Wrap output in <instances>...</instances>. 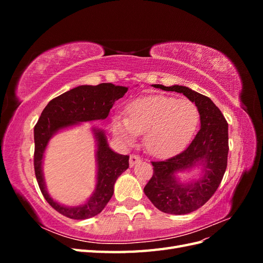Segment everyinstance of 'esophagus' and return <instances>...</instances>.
<instances>
[{"label": "esophagus", "mask_w": 263, "mask_h": 263, "mask_svg": "<svg viewBox=\"0 0 263 263\" xmlns=\"http://www.w3.org/2000/svg\"><path fill=\"white\" fill-rule=\"evenodd\" d=\"M141 160V158L138 155H132L129 157V165L134 166L136 163H138Z\"/></svg>", "instance_id": "obj_1"}]
</instances>
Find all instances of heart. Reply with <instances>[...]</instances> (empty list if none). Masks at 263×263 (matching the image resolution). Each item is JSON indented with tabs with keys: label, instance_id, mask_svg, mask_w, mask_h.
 Listing matches in <instances>:
<instances>
[{
	"label": "heart",
	"instance_id": "obj_1",
	"mask_svg": "<svg viewBox=\"0 0 263 263\" xmlns=\"http://www.w3.org/2000/svg\"><path fill=\"white\" fill-rule=\"evenodd\" d=\"M198 110L193 102L163 95L134 101L127 117L113 118L114 133L126 144L146 134L145 145L150 154L165 157L184 147L196 129Z\"/></svg>",
	"mask_w": 263,
	"mask_h": 263
}]
</instances>
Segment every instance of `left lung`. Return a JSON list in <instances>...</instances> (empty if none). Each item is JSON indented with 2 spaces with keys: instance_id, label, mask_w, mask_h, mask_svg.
<instances>
[{
  "instance_id": "8db88e82",
  "label": "left lung",
  "mask_w": 263,
  "mask_h": 263,
  "mask_svg": "<svg viewBox=\"0 0 263 263\" xmlns=\"http://www.w3.org/2000/svg\"><path fill=\"white\" fill-rule=\"evenodd\" d=\"M164 91L184 94L194 102L201 117V129L179 155L163 161H153V177L144 192L156 208L163 213L184 215L200 209L216 192L227 168L228 124L212 100L186 86L154 84ZM202 165L204 176L182 185L174 176L177 172Z\"/></svg>"
}]
</instances>
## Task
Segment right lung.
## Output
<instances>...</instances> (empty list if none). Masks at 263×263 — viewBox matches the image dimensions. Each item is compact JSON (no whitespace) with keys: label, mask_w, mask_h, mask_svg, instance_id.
Masks as SVG:
<instances>
[{"label":"right lung","mask_w":263,"mask_h":263,"mask_svg":"<svg viewBox=\"0 0 263 263\" xmlns=\"http://www.w3.org/2000/svg\"><path fill=\"white\" fill-rule=\"evenodd\" d=\"M128 87L101 83L80 85L52 99L44 108L34 128V168L39 189L52 209L71 219H86L100 214L114 193L117 178L128 169L129 156L114 153L107 145L104 133L94 129L98 140V182L90 200L77 208H66L54 202L46 191L43 176V157L54 133L80 122L105 119L115 101L123 98Z\"/></svg>","instance_id":"right-lung-1"}]
</instances>
